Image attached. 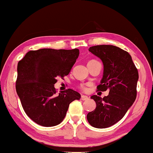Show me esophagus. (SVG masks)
Wrapping results in <instances>:
<instances>
[{
	"instance_id": "esophagus-1",
	"label": "esophagus",
	"mask_w": 153,
	"mask_h": 153,
	"mask_svg": "<svg viewBox=\"0 0 153 153\" xmlns=\"http://www.w3.org/2000/svg\"><path fill=\"white\" fill-rule=\"evenodd\" d=\"M88 99H89V98L86 96H84V95L81 96V100H82V101H87V100H88Z\"/></svg>"
}]
</instances>
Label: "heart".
Segmentation results:
<instances>
[{
  "label": "heart",
  "instance_id": "1",
  "mask_svg": "<svg viewBox=\"0 0 153 153\" xmlns=\"http://www.w3.org/2000/svg\"><path fill=\"white\" fill-rule=\"evenodd\" d=\"M80 88L82 89V90H85V87L84 86V85H80Z\"/></svg>",
  "mask_w": 153,
  "mask_h": 153
}]
</instances>
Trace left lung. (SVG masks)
I'll return each instance as SVG.
<instances>
[{
    "mask_svg": "<svg viewBox=\"0 0 153 153\" xmlns=\"http://www.w3.org/2000/svg\"><path fill=\"white\" fill-rule=\"evenodd\" d=\"M89 51L103 64V75L97 91L109 90L103 98L91 96L96 109L87 114L88 122L99 129L109 127L121 120L137 97L138 71L127 51L114 45H96Z\"/></svg>",
    "mask_w": 153,
    "mask_h": 153,
    "instance_id": "obj_1",
    "label": "left lung"
}]
</instances>
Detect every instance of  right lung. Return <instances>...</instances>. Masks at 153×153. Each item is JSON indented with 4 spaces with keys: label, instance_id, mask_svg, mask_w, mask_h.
I'll return each instance as SVG.
<instances>
[{
    "label": "right lung",
    "instance_id": "right-lung-1",
    "mask_svg": "<svg viewBox=\"0 0 153 153\" xmlns=\"http://www.w3.org/2000/svg\"><path fill=\"white\" fill-rule=\"evenodd\" d=\"M79 56L78 49L31 50L17 66L16 90L25 113L43 127L60 124L70 103L80 94L68 88L59 94L54 85L57 78L69 74Z\"/></svg>",
    "mask_w": 153,
    "mask_h": 153
}]
</instances>
